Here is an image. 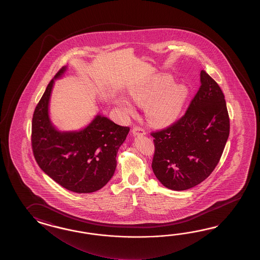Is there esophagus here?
<instances>
[{
    "mask_svg": "<svg viewBox=\"0 0 260 260\" xmlns=\"http://www.w3.org/2000/svg\"><path fill=\"white\" fill-rule=\"evenodd\" d=\"M132 133L134 136H144L146 134L142 128L138 127V126L133 128Z\"/></svg>",
    "mask_w": 260,
    "mask_h": 260,
    "instance_id": "obj_1",
    "label": "esophagus"
}]
</instances>
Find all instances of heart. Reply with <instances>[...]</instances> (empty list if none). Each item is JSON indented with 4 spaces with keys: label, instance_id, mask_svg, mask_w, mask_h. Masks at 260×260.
I'll use <instances>...</instances> for the list:
<instances>
[{
    "label": "heart",
    "instance_id": "obj_1",
    "mask_svg": "<svg viewBox=\"0 0 260 260\" xmlns=\"http://www.w3.org/2000/svg\"><path fill=\"white\" fill-rule=\"evenodd\" d=\"M129 94L136 104L146 106V116L152 125L166 127L177 121L188 99V91L185 85L174 83L170 75L160 73L131 89ZM114 103L126 116L136 113L135 106L125 98H116Z\"/></svg>",
    "mask_w": 260,
    "mask_h": 260
}]
</instances>
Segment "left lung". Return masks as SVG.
I'll list each match as a JSON object with an SVG mask.
<instances>
[{
	"label": "left lung",
	"instance_id": "left-lung-1",
	"mask_svg": "<svg viewBox=\"0 0 260 260\" xmlns=\"http://www.w3.org/2000/svg\"><path fill=\"white\" fill-rule=\"evenodd\" d=\"M185 115L170 127L152 133V170L166 188L186 190L210 176L230 135L226 101L218 84L205 72Z\"/></svg>",
	"mask_w": 260,
	"mask_h": 260
}]
</instances>
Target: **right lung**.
Instances as JSON below:
<instances>
[{
    "label": "right lung",
    "instance_id": "right-lung-1",
    "mask_svg": "<svg viewBox=\"0 0 260 260\" xmlns=\"http://www.w3.org/2000/svg\"><path fill=\"white\" fill-rule=\"evenodd\" d=\"M68 71L63 67L51 80L34 111L31 145L41 169L63 188L76 193H90L103 188L116 169L119 148L129 127L120 126L98 113L85 127L61 131L49 114L55 81Z\"/></svg>",
    "mask_w": 260,
    "mask_h": 260
}]
</instances>
